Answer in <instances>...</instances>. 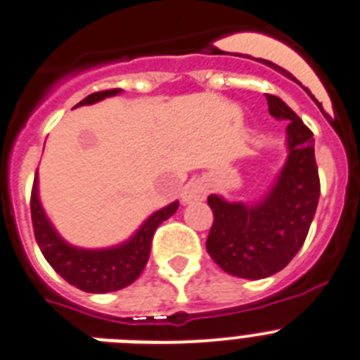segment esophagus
Returning a JSON list of instances; mask_svg holds the SVG:
<instances>
[{
  "label": "esophagus",
  "mask_w": 360,
  "mask_h": 360,
  "mask_svg": "<svg viewBox=\"0 0 360 360\" xmlns=\"http://www.w3.org/2000/svg\"><path fill=\"white\" fill-rule=\"evenodd\" d=\"M205 195H207V186H205V182H203V180H191V182H187L186 187L182 189V202H198V200L205 198Z\"/></svg>",
  "instance_id": "34e87169"
}]
</instances>
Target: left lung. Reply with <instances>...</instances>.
<instances>
[{"label": "left lung", "instance_id": "8db88e82", "mask_svg": "<svg viewBox=\"0 0 360 360\" xmlns=\"http://www.w3.org/2000/svg\"><path fill=\"white\" fill-rule=\"evenodd\" d=\"M269 113L287 120L288 155L274 186L259 202L207 198L214 221L207 252L227 274L263 279L283 270L307 240L321 195L314 133L276 95H266Z\"/></svg>", "mask_w": 360, "mask_h": 360}]
</instances>
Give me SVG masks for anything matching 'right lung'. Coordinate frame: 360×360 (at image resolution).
Instances as JSON below:
<instances>
[{"mask_svg": "<svg viewBox=\"0 0 360 360\" xmlns=\"http://www.w3.org/2000/svg\"><path fill=\"white\" fill-rule=\"evenodd\" d=\"M120 91L122 90L97 91L82 98L77 106L95 104L106 97L119 95ZM37 184L39 182H37L36 173L34 187H32L30 212L34 234H36L41 252L63 279H66L73 287H77L79 290L90 292V294H106V292H115L131 285L142 274L148 263L153 234L157 227L169 216H173L178 209V202H173L162 207L160 211L153 212L129 240L115 247L81 249L63 240L61 234L56 231L41 205Z\"/></svg>", "mask_w": 360, "mask_h": 360, "instance_id": "obj_1", "label": "right lung"}]
</instances>
